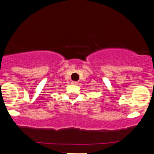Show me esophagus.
Wrapping results in <instances>:
<instances>
[{
  "label": "esophagus",
  "mask_w": 154,
  "mask_h": 154,
  "mask_svg": "<svg viewBox=\"0 0 154 154\" xmlns=\"http://www.w3.org/2000/svg\"><path fill=\"white\" fill-rule=\"evenodd\" d=\"M72 85H78V82H72Z\"/></svg>",
  "instance_id": "1"
}]
</instances>
